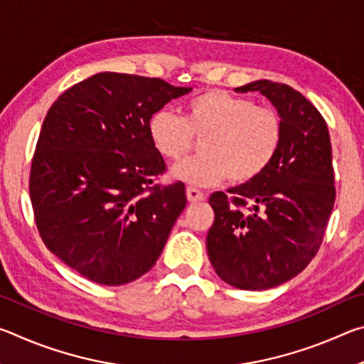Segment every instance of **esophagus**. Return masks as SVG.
Segmentation results:
<instances>
[{
  "instance_id": "obj_1",
  "label": "esophagus",
  "mask_w": 364,
  "mask_h": 364,
  "mask_svg": "<svg viewBox=\"0 0 364 364\" xmlns=\"http://www.w3.org/2000/svg\"><path fill=\"white\" fill-rule=\"evenodd\" d=\"M186 196H188V200L189 202H202V200H205V194L202 193V191L193 188V186H189L186 189Z\"/></svg>"
}]
</instances>
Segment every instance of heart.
<instances>
[{
	"mask_svg": "<svg viewBox=\"0 0 364 364\" xmlns=\"http://www.w3.org/2000/svg\"><path fill=\"white\" fill-rule=\"evenodd\" d=\"M204 136L200 156L176 164L171 176L196 186H212L226 176L242 184L263 173L274 159L282 122L274 109L218 90L193 97L183 119L168 110L151 117L152 144L168 160L181 159L193 147V136Z\"/></svg>",
	"mask_w": 364,
	"mask_h": 364,
	"instance_id": "b5f03b06",
	"label": "heart"
}]
</instances>
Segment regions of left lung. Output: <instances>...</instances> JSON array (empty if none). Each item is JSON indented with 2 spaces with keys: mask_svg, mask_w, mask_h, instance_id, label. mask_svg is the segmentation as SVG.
I'll return each instance as SVG.
<instances>
[{
  "mask_svg": "<svg viewBox=\"0 0 364 364\" xmlns=\"http://www.w3.org/2000/svg\"><path fill=\"white\" fill-rule=\"evenodd\" d=\"M258 91L282 122L278 152L252 181L210 196L215 221L207 234L210 263L221 279L264 291L306 268L321 245L336 200L328 125L294 88L257 80L236 88Z\"/></svg>",
  "mask_w": 364,
  "mask_h": 364,
  "instance_id": "1",
  "label": "left lung"
}]
</instances>
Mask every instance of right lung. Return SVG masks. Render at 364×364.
<instances>
[{
  "label": "right lung",
  "instance_id": "add662e5",
  "mask_svg": "<svg viewBox=\"0 0 364 364\" xmlns=\"http://www.w3.org/2000/svg\"><path fill=\"white\" fill-rule=\"evenodd\" d=\"M189 86L102 72L64 91L48 110L30 170L43 242L102 286L147 273L186 207L183 183L151 184L165 170L151 117Z\"/></svg>",
  "mask_w": 364,
  "mask_h": 364
}]
</instances>
